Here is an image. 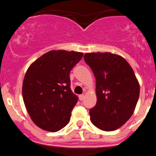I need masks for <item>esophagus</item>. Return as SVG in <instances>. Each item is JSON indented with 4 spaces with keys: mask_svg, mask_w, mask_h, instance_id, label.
I'll return each instance as SVG.
<instances>
[{
    "mask_svg": "<svg viewBox=\"0 0 156 156\" xmlns=\"http://www.w3.org/2000/svg\"><path fill=\"white\" fill-rule=\"evenodd\" d=\"M85 96H84V94H80V95H79V99L80 101H83V99H84Z\"/></svg>",
    "mask_w": 156,
    "mask_h": 156,
    "instance_id": "34e87169",
    "label": "esophagus"
}]
</instances>
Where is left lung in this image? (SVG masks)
I'll use <instances>...</instances> for the list:
<instances>
[{
    "instance_id": "left-lung-1",
    "label": "left lung",
    "mask_w": 156,
    "mask_h": 156,
    "mask_svg": "<svg viewBox=\"0 0 156 156\" xmlns=\"http://www.w3.org/2000/svg\"><path fill=\"white\" fill-rule=\"evenodd\" d=\"M85 62L96 81V105L90 120L103 131H114L133 115L140 95V84L133 70L122 56L111 53H87Z\"/></svg>"
}]
</instances>
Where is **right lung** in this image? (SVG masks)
<instances>
[{"label":"right lung","instance_id":"obj_1","mask_svg":"<svg viewBox=\"0 0 156 156\" xmlns=\"http://www.w3.org/2000/svg\"><path fill=\"white\" fill-rule=\"evenodd\" d=\"M83 54L50 50L27 70L23 81V98L30 118L40 129L57 132L69 122L78 101L70 88L69 73Z\"/></svg>","mask_w":156,"mask_h":156}]
</instances>
